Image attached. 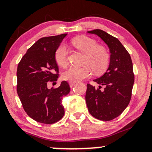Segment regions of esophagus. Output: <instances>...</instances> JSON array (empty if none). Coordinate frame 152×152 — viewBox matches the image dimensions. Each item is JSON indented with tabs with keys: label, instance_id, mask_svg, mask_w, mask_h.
<instances>
[{
	"label": "esophagus",
	"instance_id": "34e87169",
	"mask_svg": "<svg viewBox=\"0 0 152 152\" xmlns=\"http://www.w3.org/2000/svg\"><path fill=\"white\" fill-rule=\"evenodd\" d=\"M76 83V81H69V85L70 86H73Z\"/></svg>",
	"mask_w": 152,
	"mask_h": 152
}]
</instances>
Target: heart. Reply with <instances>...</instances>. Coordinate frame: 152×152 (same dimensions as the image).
I'll return each mask as SVG.
<instances>
[{"label":"heart","mask_w":152,"mask_h":152,"mask_svg":"<svg viewBox=\"0 0 152 152\" xmlns=\"http://www.w3.org/2000/svg\"><path fill=\"white\" fill-rule=\"evenodd\" d=\"M71 43L78 50L85 53L82 66H71L63 72L62 78L70 81H78L89 77L92 69L96 74H101L107 69L109 64V51L104 46L97 45L96 41L88 36H81L73 38ZM68 50L64 43L57 47L54 54L55 60L60 66H65L68 62Z\"/></svg>","instance_id":"1"}]
</instances>
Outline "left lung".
Returning a JSON list of instances; mask_svg holds the SVG:
<instances>
[{
	"mask_svg": "<svg viewBox=\"0 0 152 152\" xmlns=\"http://www.w3.org/2000/svg\"><path fill=\"white\" fill-rule=\"evenodd\" d=\"M88 33L96 34L107 44L111 57L105 74L94 80L99 85L98 88L87 84L86 105L94 117L102 121H111L121 114L132 98L134 83L132 61L118 38L100 29Z\"/></svg>",
	"mask_w": 152,
	"mask_h": 152,
	"instance_id": "1",
	"label": "left lung"
}]
</instances>
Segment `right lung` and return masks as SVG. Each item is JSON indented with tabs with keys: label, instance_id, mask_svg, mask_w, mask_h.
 Segmentation results:
<instances>
[{
	"label": "right lung",
	"instance_id": "add662e5",
	"mask_svg": "<svg viewBox=\"0 0 152 152\" xmlns=\"http://www.w3.org/2000/svg\"><path fill=\"white\" fill-rule=\"evenodd\" d=\"M66 34L43 37L28 49L17 68V93L26 114L36 121L51 124L64 115L62 99L70 92L67 81L48 88L56 82L59 69L54 54Z\"/></svg>",
	"mask_w": 152,
	"mask_h": 152
}]
</instances>
